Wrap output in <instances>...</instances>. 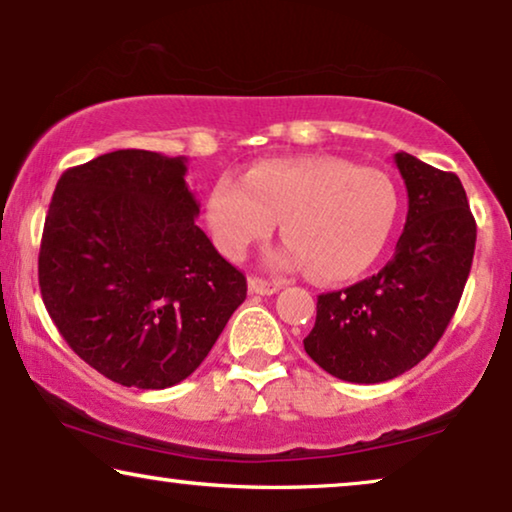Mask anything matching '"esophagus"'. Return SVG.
Returning a JSON list of instances; mask_svg holds the SVG:
<instances>
[{
	"label": "esophagus",
	"mask_w": 512,
	"mask_h": 512,
	"mask_svg": "<svg viewBox=\"0 0 512 512\" xmlns=\"http://www.w3.org/2000/svg\"><path fill=\"white\" fill-rule=\"evenodd\" d=\"M279 289H282V284L268 282V279L263 277H249V291L258 293V296H272V293H277Z\"/></svg>",
	"instance_id": "obj_1"
}]
</instances>
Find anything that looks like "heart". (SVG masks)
I'll return each mask as SVG.
<instances>
[{
	"label": "heart",
	"instance_id": "heart-1",
	"mask_svg": "<svg viewBox=\"0 0 512 512\" xmlns=\"http://www.w3.org/2000/svg\"><path fill=\"white\" fill-rule=\"evenodd\" d=\"M398 212L391 179L333 156L270 158L223 174L207 198V223L221 254L242 258L279 219L289 240L277 261L307 263L324 282L359 275L375 261Z\"/></svg>",
	"mask_w": 512,
	"mask_h": 512
}]
</instances>
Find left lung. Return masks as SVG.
<instances>
[{
	"instance_id": "obj_1",
	"label": "left lung",
	"mask_w": 512,
	"mask_h": 512,
	"mask_svg": "<svg viewBox=\"0 0 512 512\" xmlns=\"http://www.w3.org/2000/svg\"><path fill=\"white\" fill-rule=\"evenodd\" d=\"M408 188L396 254L377 275L321 293L303 340L310 359L356 384L394 380L443 338L471 272L475 219L457 174L410 153L394 156Z\"/></svg>"
}]
</instances>
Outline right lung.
<instances>
[{"label":"right lung","instance_id":"right-lung-1","mask_svg":"<svg viewBox=\"0 0 512 512\" xmlns=\"http://www.w3.org/2000/svg\"><path fill=\"white\" fill-rule=\"evenodd\" d=\"M184 156L121 149L62 174L39 251L41 298L88 366L167 389L205 361L247 279L195 226Z\"/></svg>","mask_w":512,"mask_h":512}]
</instances>
